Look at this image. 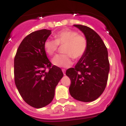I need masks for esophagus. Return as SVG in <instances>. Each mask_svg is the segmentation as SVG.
<instances>
[{
  "label": "esophagus",
  "mask_w": 126,
  "mask_h": 126,
  "mask_svg": "<svg viewBox=\"0 0 126 126\" xmlns=\"http://www.w3.org/2000/svg\"><path fill=\"white\" fill-rule=\"evenodd\" d=\"M62 73H63V74H64V75H65V70L64 69H62Z\"/></svg>",
  "instance_id": "esophagus-1"
}]
</instances>
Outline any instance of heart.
Returning a JSON list of instances; mask_svg holds the SVG:
<instances>
[{"instance_id":"obj_1","label":"heart","mask_w":126,"mask_h":126,"mask_svg":"<svg viewBox=\"0 0 126 126\" xmlns=\"http://www.w3.org/2000/svg\"><path fill=\"white\" fill-rule=\"evenodd\" d=\"M55 40L47 39L44 43L45 52L49 55H53L59 45H65L64 52L65 54L57 55L53 58L52 62L55 66L68 67L73 64L72 57L78 59L84 55L88 48V41L83 35L78 34L74 30L64 29L55 34Z\"/></svg>"}]
</instances>
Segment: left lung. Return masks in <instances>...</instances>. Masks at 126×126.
I'll use <instances>...</instances> for the list:
<instances>
[{"label": "left lung", "mask_w": 126, "mask_h": 126, "mask_svg": "<svg viewBox=\"0 0 126 126\" xmlns=\"http://www.w3.org/2000/svg\"><path fill=\"white\" fill-rule=\"evenodd\" d=\"M73 26L84 34L88 48L74 68L66 71L71 81L69 93L77 100L93 102L102 94L107 83L110 70L107 48L94 30L80 24Z\"/></svg>", "instance_id": "8db88e82"}]
</instances>
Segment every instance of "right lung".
Instances as JSON below:
<instances>
[{
  "label": "right lung",
  "instance_id": "1",
  "mask_svg": "<svg viewBox=\"0 0 126 126\" xmlns=\"http://www.w3.org/2000/svg\"><path fill=\"white\" fill-rule=\"evenodd\" d=\"M51 30H38L26 36L14 58V81L26 103L40 109L51 103L55 89L63 77L60 67L51 65L47 57L44 43ZM48 68V71L46 69Z\"/></svg>",
  "mask_w": 126,
  "mask_h": 126
}]
</instances>
